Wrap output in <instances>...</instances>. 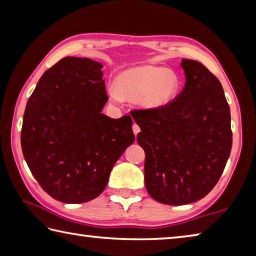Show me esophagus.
<instances>
[{
  "mask_svg": "<svg viewBox=\"0 0 256 256\" xmlns=\"http://www.w3.org/2000/svg\"><path fill=\"white\" fill-rule=\"evenodd\" d=\"M133 133H134V136H138V132H140V126H138V124H136V123H134L133 124Z\"/></svg>",
  "mask_w": 256,
  "mask_h": 256,
  "instance_id": "1",
  "label": "esophagus"
}]
</instances>
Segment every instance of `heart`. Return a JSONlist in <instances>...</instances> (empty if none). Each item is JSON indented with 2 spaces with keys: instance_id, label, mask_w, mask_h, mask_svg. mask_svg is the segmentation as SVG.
Returning a JSON list of instances; mask_svg holds the SVG:
<instances>
[{
  "instance_id": "b5f03b06",
  "label": "heart",
  "mask_w": 256,
  "mask_h": 256,
  "mask_svg": "<svg viewBox=\"0 0 256 256\" xmlns=\"http://www.w3.org/2000/svg\"><path fill=\"white\" fill-rule=\"evenodd\" d=\"M180 81L174 71L158 66H138L120 72L110 88L112 102L136 100L144 110H162L175 100Z\"/></svg>"
}]
</instances>
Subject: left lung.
<instances>
[{"mask_svg":"<svg viewBox=\"0 0 256 256\" xmlns=\"http://www.w3.org/2000/svg\"><path fill=\"white\" fill-rule=\"evenodd\" d=\"M185 86L162 110H136L150 196L170 206L204 198L222 176L232 144L230 110L220 81L198 60H182Z\"/></svg>","mask_w":256,"mask_h":256,"instance_id":"1","label":"left lung"}]
</instances>
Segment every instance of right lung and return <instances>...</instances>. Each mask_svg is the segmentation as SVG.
<instances>
[{"instance_id": "1", "label": "right lung", "mask_w": 256, "mask_h": 256, "mask_svg": "<svg viewBox=\"0 0 256 256\" xmlns=\"http://www.w3.org/2000/svg\"><path fill=\"white\" fill-rule=\"evenodd\" d=\"M102 68L86 58H64L42 76L26 106V162L42 190L60 202L97 198L136 140L128 115L102 114L108 100Z\"/></svg>"}]
</instances>
